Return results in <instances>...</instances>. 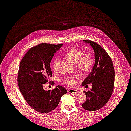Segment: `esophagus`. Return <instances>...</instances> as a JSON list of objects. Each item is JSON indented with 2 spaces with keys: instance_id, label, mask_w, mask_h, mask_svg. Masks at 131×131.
<instances>
[{
  "instance_id": "obj_1",
  "label": "esophagus",
  "mask_w": 131,
  "mask_h": 131,
  "mask_svg": "<svg viewBox=\"0 0 131 131\" xmlns=\"http://www.w3.org/2000/svg\"><path fill=\"white\" fill-rule=\"evenodd\" d=\"M68 92L69 93H77L78 91L76 90H73V89H69L68 90Z\"/></svg>"
}]
</instances>
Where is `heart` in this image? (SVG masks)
I'll use <instances>...</instances> for the list:
<instances>
[{"instance_id": "obj_1", "label": "heart", "mask_w": 131, "mask_h": 131, "mask_svg": "<svg viewBox=\"0 0 131 131\" xmlns=\"http://www.w3.org/2000/svg\"><path fill=\"white\" fill-rule=\"evenodd\" d=\"M64 57L68 60L75 63V67L77 69L83 72H88L91 69L94 64V59L92 53L90 52L84 53L81 49L73 48L66 52ZM60 60L56 58L53 62V68L54 71H58ZM78 74L72 76L66 77L63 82L68 86H74L77 84V80L79 79Z\"/></svg>"}]
</instances>
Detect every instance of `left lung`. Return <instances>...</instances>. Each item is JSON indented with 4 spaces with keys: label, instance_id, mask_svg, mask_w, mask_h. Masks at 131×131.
<instances>
[{
    "label": "left lung",
    "instance_id": "1",
    "mask_svg": "<svg viewBox=\"0 0 131 131\" xmlns=\"http://www.w3.org/2000/svg\"><path fill=\"white\" fill-rule=\"evenodd\" d=\"M91 45L95 52V64L92 71L82 83V86L91 84L92 89L84 91L86 100L82 107L89 111L102 108L110 98L115 83V70L110 56L98 43L90 40H84Z\"/></svg>",
    "mask_w": 131,
    "mask_h": 131
}]
</instances>
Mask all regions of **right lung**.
Segmentation results:
<instances>
[{
	"label": "right lung",
	"instance_id": "add662e5",
	"mask_svg": "<svg viewBox=\"0 0 131 131\" xmlns=\"http://www.w3.org/2000/svg\"><path fill=\"white\" fill-rule=\"evenodd\" d=\"M62 46L42 43L31 48L22 58L17 76V84L22 95L32 109L42 113L53 110L61 97L67 92L58 86L52 90H43V84L52 77L51 61ZM53 85L54 82H49Z\"/></svg>",
	"mask_w": 131,
	"mask_h": 131
}]
</instances>
